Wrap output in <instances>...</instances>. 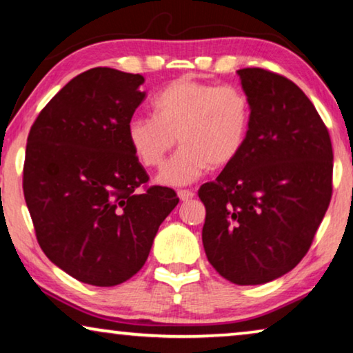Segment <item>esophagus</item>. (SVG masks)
<instances>
[{
    "mask_svg": "<svg viewBox=\"0 0 353 353\" xmlns=\"http://www.w3.org/2000/svg\"><path fill=\"white\" fill-rule=\"evenodd\" d=\"M178 197H180L183 202L190 201V199H192V197H194V192L190 191V190H180V191H178Z\"/></svg>",
    "mask_w": 353,
    "mask_h": 353,
    "instance_id": "esophagus-1",
    "label": "esophagus"
}]
</instances>
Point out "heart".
<instances>
[{
  "label": "heart",
  "mask_w": 353,
  "mask_h": 353,
  "mask_svg": "<svg viewBox=\"0 0 353 353\" xmlns=\"http://www.w3.org/2000/svg\"><path fill=\"white\" fill-rule=\"evenodd\" d=\"M152 110L130 120L127 138L144 167L162 165L178 139L181 148L159 173L161 185H191L209 167L234 162L248 141L250 103L236 86L173 80L154 98Z\"/></svg>",
  "instance_id": "obj_1"
}]
</instances>
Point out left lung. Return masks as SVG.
<instances>
[{"label": "left lung", "mask_w": 353, "mask_h": 353, "mask_svg": "<svg viewBox=\"0 0 353 353\" xmlns=\"http://www.w3.org/2000/svg\"><path fill=\"white\" fill-rule=\"evenodd\" d=\"M250 103L243 152L201 186L202 244L216 272L239 286L273 281L303 259L332 192V146L315 105L296 83L241 69Z\"/></svg>", "instance_id": "1"}]
</instances>
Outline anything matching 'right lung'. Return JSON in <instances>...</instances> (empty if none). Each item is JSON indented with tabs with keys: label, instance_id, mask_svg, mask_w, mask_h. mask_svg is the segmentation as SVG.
I'll use <instances>...</instances> for the list:
<instances>
[{
	"label": "right lung",
	"instance_id": "right-lung-1",
	"mask_svg": "<svg viewBox=\"0 0 353 353\" xmlns=\"http://www.w3.org/2000/svg\"><path fill=\"white\" fill-rule=\"evenodd\" d=\"M143 75L96 67L72 79L27 139L23 196L37 239L56 267L110 288L143 268L159 226L175 209L170 188L139 192L148 173L127 125L146 98Z\"/></svg>",
	"mask_w": 353,
	"mask_h": 353
}]
</instances>
